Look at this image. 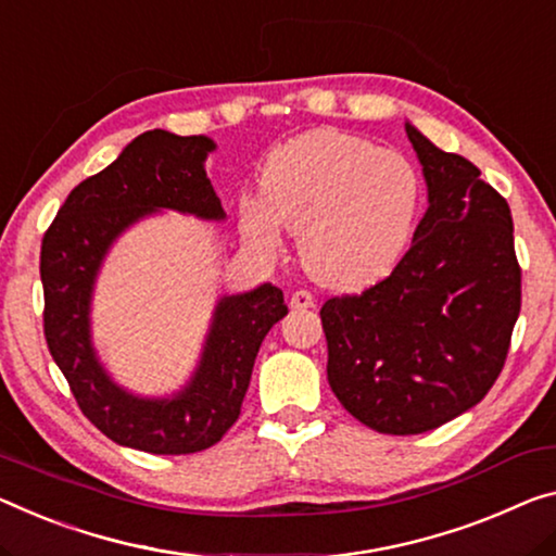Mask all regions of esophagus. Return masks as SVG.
Returning a JSON list of instances; mask_svg holds the SVG:
<instances>
[{
	"label": "esophagus",
	"mask_w": 556,
	"mask_h": 556,
	"mask_svg": "<svg viewBox=\"0 0 556 556\" xmlns=\"http://www.w3.org/2000/svg\"><path fill=\"white\" fill-rule=\"evenodd\" d=\"M313 305H315V298L311 290L301 288L290 295V307H295V311H307V307H313Z\"/></svg>",
	"instance_id": "34e87169"
}]
</instances>
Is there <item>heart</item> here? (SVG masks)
Returning a JSON list of instances; mask_svg holds the SVG:
<instances>
[{
    "label": "heart",
    "instance_id": "heart-1",
    "mask_svg": "<svg viewBox=\"0 0 556 556\" xmlns=\"http://www.w3.org/2000/svg\"><path fill=\"white\" fill-rule=\"evenodd\" d=\"M420 206L422 178L403 153L348 131L315 129L270 151L261 201L243 199L238 224L261 253L280 251V228L290 230L318 283L361 288L400 261Z\"/></svg>",
    "mask_w": 556,
    "mask_h": 556
}]
</instances>
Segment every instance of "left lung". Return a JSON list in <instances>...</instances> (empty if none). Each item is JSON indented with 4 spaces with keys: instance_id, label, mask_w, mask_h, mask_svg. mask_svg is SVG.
Segmentation results:
<instances>
[{
    "instance_id": "left-lung-1",
    "label": "left lung",
    "mask_w": 556,
    "mask_h": 556,
    "mask_svg": "<svg viewBox=\"0 0 556 556\" xmlns=\"http://www.w3.org/2000/svg\"><path fill=\"white\" fill-rule=\"evenodd\" d=\"M427 184L413 245L388 278L320 307L328 382L355 420L420 434L455 420L505 367L522 307L507 201L465 156L405 124Z\"/></svg>"
}]
</instances>
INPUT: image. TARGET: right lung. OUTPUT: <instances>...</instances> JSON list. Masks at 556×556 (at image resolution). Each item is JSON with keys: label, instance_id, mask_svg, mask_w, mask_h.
<instances>
[{"label": "right lung", "instance_id": "right-lung-1", "mask_svg": "<svg viewBox=\"0 0 556 556\" xmlns=\"http://www.w3.org/2000/svg\"><path fill=\"white\" fill-rule=\"evenodd\" d=\"M216 149L208 136L153 129L114 164L70 193L41 241L45 338L81 413L116 445L151 455H191L224 438L241 415L255 355L268 330L288 313L283 290L263 283L220 298L201 363L189 386L170 397H139L118 388L91 345L93 280L111 243L136 220L170 208L226 218L203 168Z\"/></svg>", "mask_w": 556, "mask_h": 556}]
</instances>
